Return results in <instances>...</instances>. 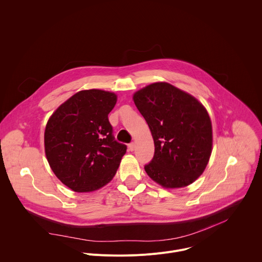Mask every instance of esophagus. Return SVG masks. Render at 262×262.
<instances>
[{
	"instance_id": "1",
	"label": "esophagus",
	"mask_w": 262,
	"mask_h": 262,
	"mask_svg": "<svg viewBox=\"0 0 262 262\" xmlns=\"http://www.w3.org/2000/svg\"><path fill=\"white\" fill-rule=\"evenodd\" d=\"M128 147H129V149L132 151V150H134V148H135V143L134 142H131V143H129L128 144Z\"/></svg>"
}]
</instances>
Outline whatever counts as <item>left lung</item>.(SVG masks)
I'll list each match as a JSON object with an SVG mask.
<instances>
[{"instance_id":"1","label":"left lung","mask_w":262,"mask_h":262,"mask_svg":"<svg viewBox=\"0 0 262 262\" xmlns=\"http://www.w3.org/2000/svg\"><path fill=\"white\" fill-rule=\"evenodd\" d=\"M155 143L147 175L167 188L192 183L204 172L212 151L210 117L193 96L168 83H154L133 95Z\"/></svg>"}]
</instances>
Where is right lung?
<instances>
[{"label": "right lung", "instance_id": "1", "mask_svg": "<svg viewBox=\"0 0 262 262\" xmlns=\"http://www.w3.org/2000/svg\"><path fill=\"white\" fill-rule=\"evenodd\" d=\"M117 102L112 92L83 90L50 117L45 152L56 177L78 192L93 191L115 176L127 146L113 134L108 114Z\"/></svg>", "mask_w": 262, "mask_h": 262}]
</instances>
